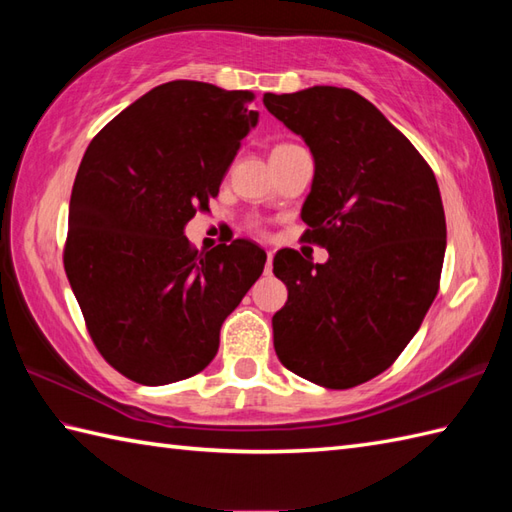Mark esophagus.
<instances>
[{
    "label": "esophagus",
    "instance_id": "1",
    "mask_svg": "<svg viewBox=\"0 0 512 512\" xmlns=\"http://www.w3.org/2000/svg\"><path fill=\"white\" fill-rule=\"evenodd\" d=\"M273 250H266V275L273 273Z\"/></svg>",
    "mask_w": 512,
    "mask_h": 512
}]
</instances>
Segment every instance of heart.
<instances>
[{"mask_svg": "<svg viewBox=\"0 0 512 512\" xmlns=\"http://www.w3.org/2000/svg\"><path fill=\"white\" fill-rule=\"evenodd\" d=\"M279 147H281V145H279Z\"/></svg>", "mask_w": 512, "mask_h": 512, "instance_id": "heart-1", "label": "heart"}]
</instances>
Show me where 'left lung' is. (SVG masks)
Instances as JSON below:
<instances>
[{"label":"left lung","mask_w":512,"mask_h":512,"mask_svg":"<svg viewBox=\"0 0 512 512\" xmlns=\"http://www.w3.org/2000/svg\"><path fill=\"white\" fill-rule=\"evenodd\" d=\"M266 110L306 140L312 189L301 209L312 264L279 250L273 273L288 301L273 317L290 372L347 389L396 361L438 295L447 222L436 176L418 149L361 94L314 85L264 94Z\"/></svg>","instance_id":"left-lung-1"}]
</instances>
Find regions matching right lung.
Listing matches in <instances>:
<instances>
[{
    "instance_id": "1",
    "label": "right lung",
    "mask_w": 512,
    "mask_h": 512,
    "mask_svg": "<svg viewBox=\"0 0 512 512\" xmlns=\"http://www.w3.org/2000/svg\"><path fill=\"white\" fill-rule=\"evenodd\" d=\"M253 99L202 81L162 83L112 118L81 160L65 275L96 350L140 385L202 372L264 270L266 253L248 239L198 253L184 237L257 125Z\"/></svg>"
}]
</instances>
